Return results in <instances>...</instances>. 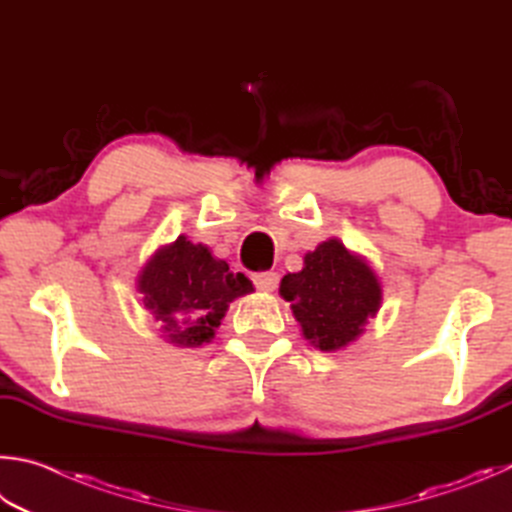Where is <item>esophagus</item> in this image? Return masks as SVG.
<instances>
[{
    "label": "esophagus",
    "instance_id": "obj_1",
    "mask_svg": "<svg viewBox=\"0 0 512 512\" xmlns=\"http://www.w3.org/2000/svg\"><path fill=\"white\" fill-rule=\"evenodd\" d=\"M254 285L263 292H272L279 285V274L276 272H258L254 274Z\"/></svg>",
    "mask_w": 512,
    "mask_h": 512
}]
</instances>
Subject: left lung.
Masks as SVG:
<instances>
[{
    "label": "left lung",
    "instance_id": "1",
    "mask_svg": "<svg viewBox=\"0 0 512 512\" xmlns=\"http://www.w3.org/2000/svg\"><path fill=\"white\" fill-rule=\"evenodd\" d=\"M279 292L292 303L303 337L326 353L355 342L382 303V285L371 265L337 238L308 251L303 270L283 276Z\"/></svg>",
    "mask_w": 512,
    "mask_h": 512
}]
</instances>
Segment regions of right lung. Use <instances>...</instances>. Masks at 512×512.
<instances>
[{
	"label": "right lung",
	"instance_id": "obj_1",
	"mask_svg": "<svg viewBox=\"0 0 512 512\" xmlns=\"http://www.w3.org/2000/svg\"><path fill=\"white\" fill-rule=\"evenodd\" d=\"M137 290L168 344L197 348L215 337L229 303L254 292V285L213 258L206 245L179 236L152 254L139 274Z\"/></svg>",
	"mask_w": 512,
	"mask_h": 512
}]
</instances>
